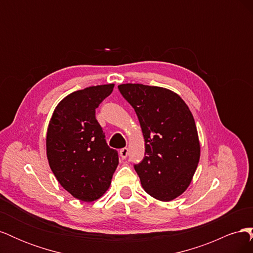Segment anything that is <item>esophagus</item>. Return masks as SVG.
Wrapping results in <instances>:
<instances>
[{"instance_id":"1","label":"esophagus","mask_w":253,"mask_h":253,"mask_svg":"<svg viewBox=\"0 0 253 253\" xmlns=\"http://www.w3.org/2000/svg\"><path fill=\"white\" fill-rule=\"evenodd\" d=\"M119 154H120V157H121L122 159H126V156H127V154H128V149H127V148L121 149L120 152H119Z\"/></svg>"}]
</instances>
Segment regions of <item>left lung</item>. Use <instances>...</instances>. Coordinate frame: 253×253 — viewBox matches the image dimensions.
I'll use <instances>...</instances> for the list:
<instances>
[{"instance_id":"8db88e82","label":"left lung","mask_w":253,"mask_h":253,"mask_svg":"<svg viewBox=\"0 0 253 253\" xmlns=\"http://www.w3.org/2000/svg\"><path fill=\"white\" fill-rule=\"evenodd\" d=\"M144 137V157L134 165L145 192L170 202L185 192L200 162L201 147L192 113L174 91L143 84H120Z\"/></svg>"}]
</instances>
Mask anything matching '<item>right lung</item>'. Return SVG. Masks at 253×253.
I'll use <instances>...</instances> for the list:
<instances>
[{
  "instance_id": "right-lung-1",
  "label": "right lung",
  "mask_w": 253,
  "mask_h": 253,
  "mask_svg": "<svg viewBox=\"0 0 253 253\" xmlns=\"http://www.w3.org/2000/svg\"><path fill=\"white\" fill-rule=\"evenodd\" d=\"M113 88L114 84H104L74 91L57 105L48 125L50 169L60 185L82 202L105 193L119 163L96 119V109Z\"/></svg>"
}]
</instances>
